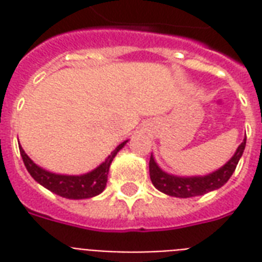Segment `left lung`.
Returning a JSON list of instances; mask_svg holds the SVG:
<instances>
[{
	"label": "left lung",
	"mask_w": 262,
	"mask_h": 262,
	"mask_svg": "<svg viewBox=\"0 0 262 262\" xmlns=\"http://www.w3.org/2000/svg\"><path fill=\"white\" fill-rule=\"evenodd\" d=\"M246 145V139L242 141L235 155L224 164L223 167L219 168L217 171L212 172L205 177H191V178H181V177H174L167 172L162 171L155 160L151 156L149 159V177L154 183V186L158 190L163 191L168 195L174 197H181V199H187V197H195V195L205 194L208 191L219 189L227 182L232 172L235 171L236 164L239 162L241 156L245 151Z\"/></svg>",
	"instance_id": "obj_1"
}]
</instances>
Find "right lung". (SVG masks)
<instances>
[{
  "instance_id": "right-lung-1",
  "label": "right lung",
  "mask_w": 262,
  "mask_h": 262,
  "mask_svg": "<svg viewBox=\"0 0 262 262\" xmlns=\"http://www.w3.org/2000/svg\"><path fill=\"white\" fill-rule=\"evenodd\" d=\"M126 144V141L122 144H119L118 147L115 148L114 151L111 152L108 158L103 162L98 168H95L94 171L88 172L84 175H58L49 172L43 168L38 167L32 160L27 156L21 147L20 148V155L23 158L24 166L31 174V177L39 182L42 186L49 189L50 191L55 193V194L65 197V199H90L94 195L99 194L104 190L107 183V174H108V168L113 162V159L117 155V152L121 149Z\"/></svg>"
}]
</instances>
